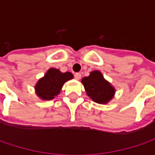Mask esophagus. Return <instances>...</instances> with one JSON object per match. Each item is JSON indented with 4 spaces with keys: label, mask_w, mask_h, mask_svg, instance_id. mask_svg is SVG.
<instances>
[{
    "label": "esophagus",
    "mask_w": 155,
    "mask_h": 155,
    "mask_svg": "<svg viewBox=\"0 0 155 155\" xmlns=\"http://www.w3.org/2000/svg\"><path fill=\"white\" fill-rule=\"evenodd\" d=\"M74 77L77 80H79V79L81 78V73H79V72H78V73H75Z\"/></svg>",
    "instance_id": "1"
}]
</instances>
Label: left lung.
<instances>
[{
  "label": "left lung",
  "instance_id": "left-lung-1",
  "mask_svg": "<svg viewBox=\"0 0 155 155\" xmlns=\"http://www.w3.org/2000/svg\"><path fill=\"white\" fill-rule=\"evenodd\" d=\"M82 83L87 95L97 104H107L115 94V89L98 71H91L89 77L82 79Z\"/></svg>",
  "mask_w": 155,
  "mask_h": 155
}]
</instances>
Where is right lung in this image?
I'll return each mask as SVG.
<instances>
[{"mask_svg":"<svg viewBox=\"0 0 155 155\" xmlns=\"http://www.w3.org/2000/svg\"><path fill=\"white\" fill-rule=\"evenodd\" d=\"M72 78L73 75L71 72L62 73L58 69H49L44 78L36 84V93L40 98L51 100L59 94L64 84Z\"/></svg>","mask_w":155,"mask_h":155,"instance_id":"add662e5","label":"right lung"}]
</instances>
